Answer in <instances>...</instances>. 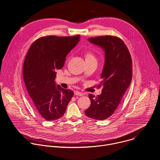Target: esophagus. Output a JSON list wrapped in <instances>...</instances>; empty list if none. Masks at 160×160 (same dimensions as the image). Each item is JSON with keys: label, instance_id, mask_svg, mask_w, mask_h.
<instances>
[{"label": "esophagus", "instance_id": "esophagus-1", "mask_svg": "<svg viewBox=\"0 0 160 160\" xmlns=\"http://www.w3.org/2000/svg\"><path fill=\"white\" fill-rule=\"evenodd\" d=\"M74 94H75V95H76V96H82L83 95V94L82 92H79V91H75Z\"/></svg>", "mask_w": 160, "mask_h": 160}]
</instances>
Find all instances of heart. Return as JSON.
<instances>
[{
    "instance_id": "1",
    "label": "heart",
    "mask_w": 160,
    "mask_h": 160,
    "mask_svg": "<svg viewBox=\"0 0 160 160\" xmlns=\"http://www.w3.org/2000/svg\"><path fill=\"white\" fill-rule=\"evenodd\" d=\"M85 61H88L91 59H96L94 54L92 53H91L90 52H86L85 53Z\"/></svg>"
}]
</instances>
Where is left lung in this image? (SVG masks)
Returning <instances> with one entry per match:
<instances>
[{"label": "left lung", "instance_id": "8db88e82", "mask_svg": "<svg viewBox=\"0 0 160 160\" xmlns=\"http://www.w3.org/2000/svg\"><path fill=\"white\" fill-rule=\"evenodd\" d=\"M88 41L104 50L105 62L98 87H103L102 93L96 97L88 95L90 106L85 113L89 118L103 120L115 112L131 83L132 61L126 45L117 37H91Z\"/></svg>", "mask_w": 160, "mask_h": 160}]
</instances>
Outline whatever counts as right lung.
<instances>
[{
	"mask_svg": "<svg viewBox=\"0 0 160 160\" xmlns=\"http://www.w3.org/2000/svg\"><path fill=\"white\" fill-rule=\"evenodd\" d=\"M80 40V35H49L36 40L25 59L22 76L31 102L45 120L60 118L66 111L73 92L54 82L57 70L63 67L66 57Z\"/></svg>",
	"mask_w": 160,
	"mask_h": 160,
	"instance_id": "right-lung-1",
	"label": "right lung"
}]
</instances>
